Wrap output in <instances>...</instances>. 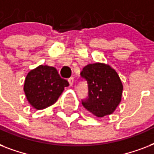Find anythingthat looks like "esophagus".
<instances>
[{
	"mask_svg": "<svg viewBox=\"0 0 154 154\" xmlns=\"http://www.w3.org/2000/svg\"><path fill=\"white\" fill-rule=\"evenodd\" d=\"M68 81H69V83L70 86H72V84H73V82H74V78H73V77H69V80H68Z\"/></svg>",
	"mask_w": 154,
	"mask_h": 154,
	"instance_id": "obj_1",
	"label": "esophagus"
}]
</instances>
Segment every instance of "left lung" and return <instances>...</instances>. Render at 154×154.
<instances>
[{
  "instance_id": "1",
  "label": "left lung",
  "mask_w": 154,
  "mask_h": 154,
  "mask_svg": "<svg viewBox=\"0 0 154 154\" xmlns=\"http://www.w3.org/2000/svg\"><path fill=\"white\" fill-rule=\"evenodd\" d=\"M81 77L88 84V97L82 105L97 117L114 112L122 101L123 85L117 72L103 63L89 64L83 68Z\"/></svg>"
}]
</instances>
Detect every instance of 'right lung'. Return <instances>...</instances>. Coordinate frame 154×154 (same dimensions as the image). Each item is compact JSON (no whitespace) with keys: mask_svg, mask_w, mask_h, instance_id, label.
<instances>
[{"mask_svg":"<svg viewBox=\"0 0 154 154\" xmlns=\"http://www.w3.org/2000/svg\"><path fill=\"white\" fill-rule=\"evenodd\" d=\"M69 85L67 80L61 78L54 67L39 65L26 76L24 91L32 107L43 109L57 101Z\"/></svg>","mask_w":154,"mask_h":154,"instance_id":"obj_1","label":"right lung"}]
</instances>
